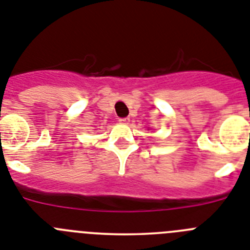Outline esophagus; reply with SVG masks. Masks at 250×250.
<instances>
[{
	"instance_id": "esophagus-1",
	"label": "esophagus",
	"mask_w": 250,
	"mask_h": 250,
	"mask_svg": "<svg viewBox=\"0 0 250 250\" xmlns=\"http://www.w3.org/2000/svg\"><path fill=\"white\" fill-rule=\"evenodd\" d=\"M119 123H120V124H129L130 119H129V117H121V119H119Z\"/></svg>"
}]
</instances>
